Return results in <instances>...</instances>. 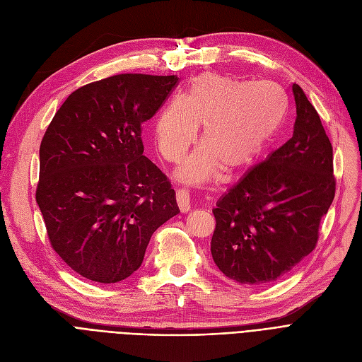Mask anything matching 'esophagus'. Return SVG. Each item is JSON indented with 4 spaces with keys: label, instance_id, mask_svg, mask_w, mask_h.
<instances>
[{
    "label": "esophagus",
    "instance_id": "34e87169",
    "mask_svg": "<svg viewBox=\"0 0 362 362\" xmlns=\"http://www.w3.org/2000/svg\"><path fill=\"white\" fill-rule=\"evenodd\" d=\"M176 201H177V205L180 208L182 213H186L191 210V198H189V192L186 191V189L180 187L176 191Z\"/></svg>",
    "mask_w": 362,
    "mask_h": 362
}]
</instances>
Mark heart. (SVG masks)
<instances>
[{
	"mask_svg": "<svg viewBox=\"0 0 362 362\" xmlns=\"http://www.w3.org/2000/svg\"><path fill=\"white\" fill-rule=\"evenodd\" d=\"M286 112L288 98L279 86L206 71L192 81L182 100L171 98L164 105L154 123V139L164 160L179 163L202 127L205 148L182 165L179 176L205 182L218 167L235 175L258 161Z\"/></svg>",
	"mask_w": 362,
	"mask_h": 362,
	"instance_id": "b5f03b06",
	"label": "heart"
}]
</instances>
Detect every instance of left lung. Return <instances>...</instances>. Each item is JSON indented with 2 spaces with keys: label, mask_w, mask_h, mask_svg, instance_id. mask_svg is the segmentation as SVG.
<instances>
[{
  "label": "left lung",
  "mask_w": 362,
  "mask_h": 362,
  "mask_svg": "<svg viewBox=\"0 0 362 362\" xmlns=\"http://www.w3.org/2000/svg\"><path fill=\"white\" fill-rule=\"evenodd\" d=\"M293 136L252 167L213 210L211 255L229 279L257 286L311 254L336 192L333 146L299 85Z\"/></svg>",
  "instance_id": "8db88e82"
}]
</instances>
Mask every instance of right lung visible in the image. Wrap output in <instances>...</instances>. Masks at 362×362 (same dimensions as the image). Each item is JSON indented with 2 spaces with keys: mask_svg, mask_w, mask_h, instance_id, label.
Returning <instances> with one entry per match:
<instances>
[{
  "mask_svg": "<svg viewBox=\"0 0 362 362\" xmlns=\"http://www.w3.org/2000/svg\"><path fill=\"white\" fill-rule=\"evenodd\" d=\"M177 82L123 73L88 83L69 95L45 132L36 202L52 250L88 280L117 283L135 273L152 233L180 213L141 138Z\"/></svg>",
  "mask_w": 362,
  "mask_h": 362,
  "instance_id": "1",
  "label": "right lung"
}]
</instances>
